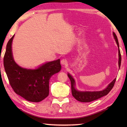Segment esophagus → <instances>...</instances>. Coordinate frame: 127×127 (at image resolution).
Returning <instances> with one entry per match:
<instances>
[{
    "mask_svg": "<svg viewBox=\"0 0 127 127\" xmlns=\"http://www.w3.org/2000/svg\"><path fill=\"white\" fill-rule=\"evenodd\" d=\"M67 63H68L67 61H66V59H62V61H61V64H62V65H66V64H67Z\"/></svg>",
    "mask_w": 127,
    "mask_h": 127,
    "instance_id": "obj_1",
    "label": "esophagus"
}]
</instances>
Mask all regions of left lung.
Returning <instances> with one entry per match:
<instances>
[{
    "label": "left lung",
    "mask_w": 127,
    "mask_h": 127,
    "mask_svg": "<svg viewBox=\"0 0 127 127\" xmlns=\"http://www.w3.org/2000/svg\"><path fill=\"white\" fill-rule=\"evenodd\" d=\"M113 35L114 37V38L115 39L116 42H117L118 47V52H119V62H118V63H119V67L120 68V65H121L122 57L121 54H120V51L119 50V42H118L117 36L115 35V33L114 32H113ZM68 76L69 77V78L70 79V82H71V90L73 96L77 100L83 102H91L92 101L98 99V98L106 95L109 93V92L111 91V89H113V87H114V84L115 83L116 79H117V78H115L114 79L110 84L108 85V86H107L105 90H102V91L94 92H82L79 91L75 89V81L73 78L69 74H68Z\"/></svg>",
    "instance_id": "left-lung-1"
}]
</instances>
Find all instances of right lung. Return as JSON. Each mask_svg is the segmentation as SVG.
I'll list each match as a JSON object with an SVG mask.
<instances>
[{
    "label": "right lung",
    "instance_id": "right-lung-1",
    "mask_svg": "<svg viewBox=\"0 0 127 127\" xmlns=\"http://www.w3.org/2000/svg\"><path fill=\"white\" fill-rule=\"evenodd\" d=\"M14 35L7 45L4 57V66L13 91L31 102L41 101L49 94L51 77L61 70L60 59L48 62L36 69H27L17 65L12 53V42Z\"/></svg>",
    "mask_w": 127,
    "mask_h": 127
}]
</instances>
